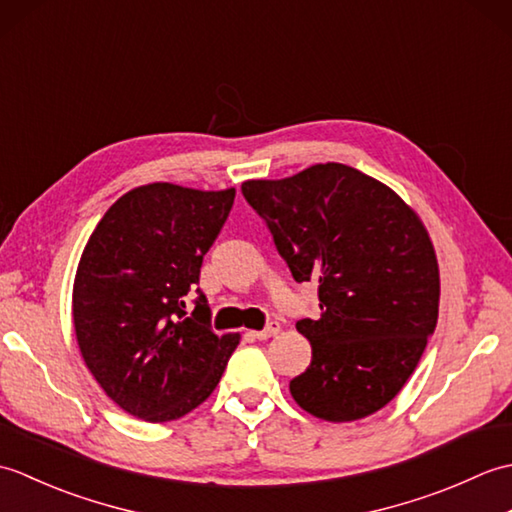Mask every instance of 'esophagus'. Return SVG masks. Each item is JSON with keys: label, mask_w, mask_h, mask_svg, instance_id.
I'll list each match as a JSON object with an SVG mask.
<instances>
[{"label": "esophagus", "mask_w": 512, "mask_h": 512, "mask_svg": "<svg viewBox=\"0 0 512 512\" xmlns=\"http://www.w3.org/2000/svg\"><path fill=\"white\" fill-rule=\"evenodd\" d=\"M279 330H281V325L277 321H270V323H266L264 330L250 332V336H253V339H259V341H266V339H270V336H275Z\"/></svg>", "instance_id": "1"}]
</instances>
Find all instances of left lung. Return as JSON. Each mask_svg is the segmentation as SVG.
<instances>
[{
	"mask_svg": "<svg viewBox=\"0 0 512 512\" xmlns=\"http://www.w3.org/2000/svg\"><path fill=\"white\" fill-rule=\"evenodd\" d=\"M297 284H319V319H299L312 363L290 380L301 409L352 422L383 409L438 323L440 275L418 215L383 182L339 162L284 180H248Z\"/></svg>",
	"mask_w": 512,
	"mask_h": 512,
	"instance_id": "left-lung-1",
	"label": "left lung"
}]
</instances>
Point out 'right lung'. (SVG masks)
Instances as JSON below:
<instances>
[{
  "label": "right lung",
  "instance_id": "right-lung-1",
  "mask_svg": "<svg viewBox=\"0 0 512 512\" xmlns=\"http://www.w3.org/2000/svg\"><path fill=\"white\" fill-rule=\"evenodd\" d=\"M235 189L156 182L118 198L96 224L74 279L83 361L118 407L147 422L182 418L213 394L239 334L217 336L202 259L233 209ZM196 290L189 315L183 301Z\"/></svg>",
  "mask_w": 512,
  "mask_h": 512
}]
</instances>
